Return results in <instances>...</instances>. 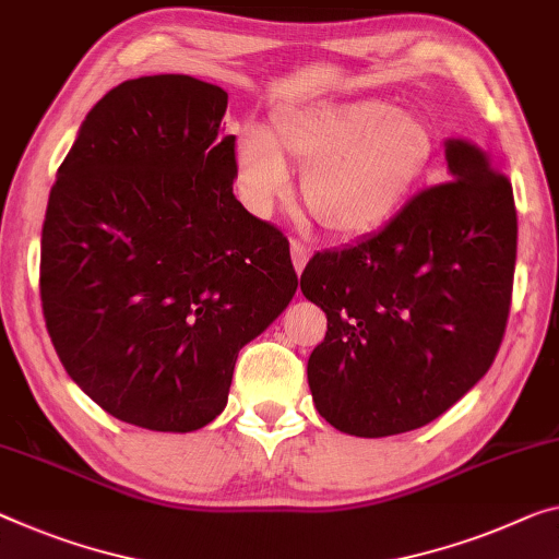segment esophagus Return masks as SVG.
<instances>
[{
    "instance_id": "esophagus-1",
    "label": "esophagus",
    "mask_w": 559,
    "mask_h": 559,
    "mask_svg": "<svg viewBox=\"0 0 559 559\" xmlns=\"http://www.w3.org/2000/svg\"><path fill=\"white\" fill-rule=\"evenodd\" d=\"M289 252H292V264H295L297 274H302L305 264H307V260H309V247L299 242V239H292Z\"/></svg>"
}]
</instances>
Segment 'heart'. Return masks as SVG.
<instances>
[{"label":"heart","instance_id":"obj_1","mask_svg":"<svg viewBox=\"0 0 559 559\" xmlns=\"http://www.w3.org/2000/svg\"><path fill=\"white\" fill-rule=\"evenodd\" d=\"M235 177L245 207L270 214L289 190L287 162L302 169V200L337 237L380 227L435 157L425 117L384 99L314 102L272 117L270 132L235 134Z\"/></svg>","mask_w":559,"mask_h":559}]
</instances>
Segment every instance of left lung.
<instances>
[{"instance_id":"left-lung-1","label":"left lung","mask_w":559,"mask_h":559,"mask_svg":"<svg viewBox=\"0 0 559 559\" xmlns=\"http://www.w3.org/2000/svg\"><path fill=\"white\" fill-rule=\"evenodd\" d=\"M444 159L450 182L417 192L372 235L317 252L299 280L328 314L307 382L340 432L432 423L500 349L518 260L512 185L469 140L444 142Z\"/></svg>"}]
</instances>
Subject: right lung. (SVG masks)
<instances>
[{"instance_id":"1","label":"right lung","mask_w":559,"mask_h":559,"mask_svg":"<svg viewBox=\"0 0 559 559\" xmlns=\"http://www.w3.org/2000/svg\"><path fill=\"white\" fill-rule=\"evenodd\" d=\"M227 92L187 74L102 97L57 171L41 309L67 374L111 417L194 432L227 407L239 349L297 292L289 242L231 192Z\"/></svg>"}]
</instances>
